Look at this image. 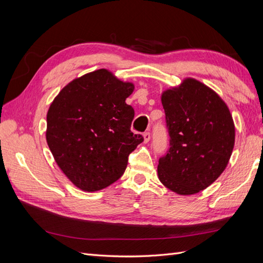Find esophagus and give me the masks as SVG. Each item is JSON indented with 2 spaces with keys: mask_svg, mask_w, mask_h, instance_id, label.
Wrapping results in <instances>:
<instances>
[{
  "mask_svg": "<svg viewBox=\"0 0 263 263\" xmlns=\"http://www.w3.org/2000/svg\"><path fill=\"white\" fill-rule=\"evenodd\" d=\"M144 140H145V142H148L150 140V132L144 133Z\"/></svg>",
  "mask_w": 263,
  "mask_h": 263,
  "instance_id": "34e87169",
  "label": "esophagus"
}]
</instances>
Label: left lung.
Wrapping results in <instances>:
<instances>
[{
  "label": "left lung",
  "mask_w": 263,
  "mask_h": 263,
  "mask_svg": "<svg viewBox=\"0 0 263 263\" xmlns=\"http://www.w3.org/2000/svg\"><path fill=\"white\" fill-rule=\"evenodd\" d=\"M161 102L170 139L159 158V180L178 194H195L226 168L235 144L233 117L218 95L194 79L165 91Z\"/></svg>",
  "instance_id": "left-lung-1"
}]
</instances>
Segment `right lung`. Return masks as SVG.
Segmentation results:
<instances>
[{
    "instance_id": "add662e5",
    "label": "right lung",
    "mask_w": 263,
    "mask_h": 263,
    "mask_svg": "<svg viewBox=\"0 0 263 263\" xmlns=\"http://www.w3.org/2000/svg\"><path fill=\"white\" fill-rule=\"evenodd\" d=\"M132 83L105 69L70 82L47 114V144L62 172L76 186L94 192L123 176L128 157L144 141L130 130L134 108L126 99Z\"/></svg>"
}]
</instances>
